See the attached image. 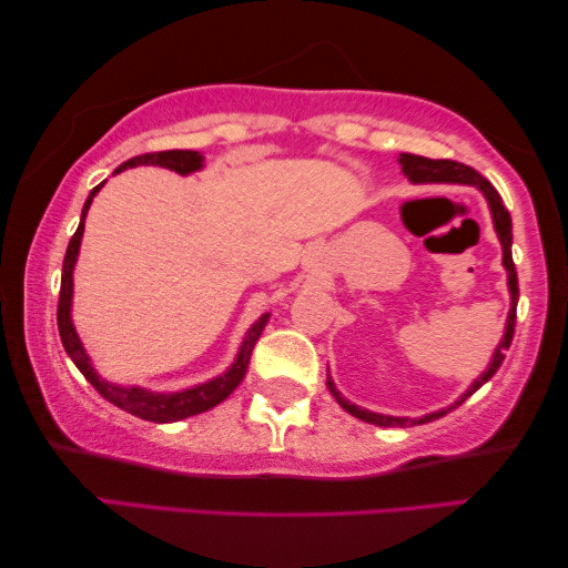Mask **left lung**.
Segmentation results:
<instances>
[{
    "instance_id": "8db88e82",
    "label": "left lung",
    "mask_w": 568,
    "mask_h": 568,
    "mask_svg": "<svg viewBox=\"0 0 568 568\" xmlns=\"http://www.w3.org/2000/svg\"><path fill=\"white\" fill-rule=\"evenodd\" d=\"M399 165H403V173L410 179L413 183H460V185H476V189L486 196L488 201V209H490V219H494V229L498 234L500 241V248H504V268L508 274V294H510V310H508V320H506V329H504V337H500L498 347L494 349V357H490L486 372H480V377H476L470 383V387L463 393L458 399H455L453 405L443 407V410H435V413H427L423 417H395V415H383V413H372L365 410V407H359L355 403H349L347 397H342V393L334 385V379L327 375V387L329 393L334 395V399L345 407L349 415L359 417V420L372 423V425H379V427H403V425H423V423H430V420H438L448 410H455V407L466 403V399L476 393L478 387H483L488 383L490 377L496 375L500 362L506 357V349L510 347V339H514V327H516V304H518V276H516V266H514V256H510V244H514V234H510V213L506 211L504 201H500L498 191L490 185L486 179L478 171H473L470 165L466 163H458V161H433V158H423V155H413V153H399Z\"/></svg>"
}]
</instances>
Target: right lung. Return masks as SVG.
<instances>
[{"instance_id":"add662e5","label":"right lung","mask_w":568,"mask_h":568,"mask_svg":"<svg viewBox=\"0 0 568 568\" xmlns=\"http://www.w3.org/2000/svg\"><path fill=\"white\" fill-rule=\"evenodd\" d=\"M135 165H161V169L175 171L181 175H191L203 169V153L199 151H161V153H145V155H135L125 161L115 173H123L128 169H135ZM105 183V181H102ZM102 183L95 185L90 191V196L82 206V216H80V226L74 231V236L68 244V254H64L62 262V282H60V304H58V327H60V339L62 347L68 352L70 359L78 365V369L85 375L88 383L98 389V393L113 403L120 410H125L130 415L141 417V420H151V423H175V420H185V417L206 413L211 407H216L223 403L234 389L239 387L241 379L246 375L248 359H251V349H254L256 339L262 337V332L268 322V314H262L254 324H251L244 342H241L236 359L231 362V367L226 372H221L209 383L193 385L179 389V393H153V389L138 387V385H118V383H108L98 375V369L92 367V362L88 357L85 347L78 337V329L72 324V272L74 264H78V254H80V244H82V234H85V216L90 211L92 199L98 196V191L102 189Z\"/></svg>"}]
</instances>
